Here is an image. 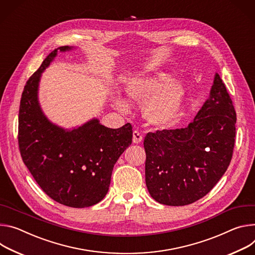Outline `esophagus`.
I'll list each match as a JSON object with an SVG mask.
<instances>
[{
  "label": "esophagus",
  "mask_w": 255,
  "mask_h": 255,
  "mask_svg": "<svg viewBox=\"0 0 255 255\" xmlns=\"http://www.w3.org/2000/svg\"><path fill=\"white\" fill-rule=\"evenodd\" d=\"M143 140V134L140 133L138 130H133L132 131V142L134 144H138Z\"/></svg>",
  "instance_id": "1"
}]
</instances>
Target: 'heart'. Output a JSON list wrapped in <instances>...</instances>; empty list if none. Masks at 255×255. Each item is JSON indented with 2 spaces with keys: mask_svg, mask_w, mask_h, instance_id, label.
<instances>
[{
  "mask_svg": "<svg viewBox=\"0 0 255 255\" xmlns=\"http://www.w3.org/2000/svg\"><path fill=\"white\" fill-rule=\"evenodd\" d=\"M170 76L165 72H159L151 76L131 78L126 83V92L128 96L135 101L146 102L144 107L145 117L148 122L158 127H171L177 123L182 111L183 102L186 94L184 84L180 81H172ZM116 106L121 110H126L127 102L117 97Z\"/></svg>",
  "mask_w": 255,
  "mask_h": 255,
  "instance_id": "1",
  "label": "heart"
}]
</instances>
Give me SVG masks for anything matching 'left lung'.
<instances>
[{
    "instance_id": "obj_1",
    "label": "left lung",
    "mask_w": 255,
    "mask_h": 255,
    "mask_svg": "<svg viewBox=\"0 0 255 255\" xmlns=\"http://www.w3.org/2000/svg\"><path fill=\"white\" fill-rule=\"evenodd\" d=\"M236 111L219 74L210 97L184 128L148 132L146 185L153 199L166 206H185L204 197L231 162Z\"/></svg>"
}]
</instances>
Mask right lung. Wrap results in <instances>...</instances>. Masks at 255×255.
<instances>
[{
    "instance_id": "right-lung-1",
    "label": "right lung",
    "mask_w": 255,
    "mask_h": 255,
    "mask_svg": "<svg viewBox=\"0 0 255 255\" xmlns=\"http://www.w3.org/2000/svg\"><path fill=\"white\" fill-rule=\"evenodd\" d=\"M59 49L72 47L52 50L26 82L19 108V150L28 170L53 201L87 208L106 195L113 166L131 144L132 127L109 128L92 120L67 130L45 118L37 99L38 83Z\"/></svg>"
}]
</instances>
